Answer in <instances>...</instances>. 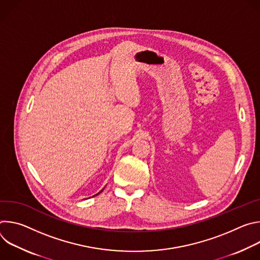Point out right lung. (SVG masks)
Masks as SVG:
<instances>
[{"label": "right lung", "mask_w": 260, "mask_h": 260, "mask_svg": "<svg viewBox=\"0 0 260 260\" xmlns=\"http://www.w3.org/2000/svg\"><path fill=\"white\" fill-rule=\"evenodd\" d=\"M103 190H104V189H102V190H101V191H100V192H99V193H101V192H102V191H103ZM99 193H98V194H99ZM98 194H95V196H98Z\"/></svg>", "instance_id": "obj_1"}]
</instances>
